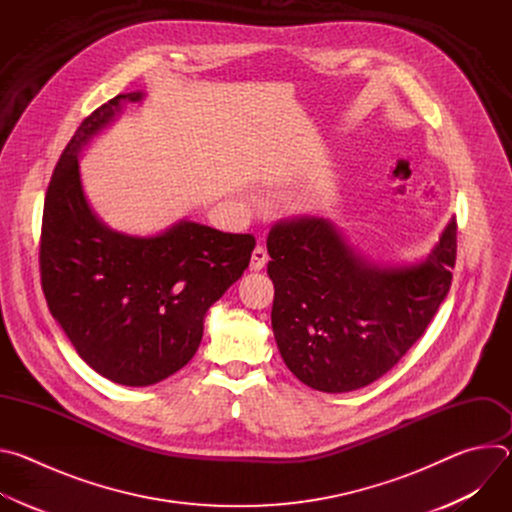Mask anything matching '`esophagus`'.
<instances>
[{
    "instance_id": "obj_1",
    "label": "esophagus",
    "mask_w": 512,
    "mask_h": 512,
    "mask_svg": "<svg viewBox=\"0 0 512 512\" xmlns=\"http://www.w3.org/2000/svg\"><path fill=\"white\" fill-rule=\"evenodd\" d=\"M267 261H269L267 251H265L261 245H257V247L253 249V253H251V265H249V267H251V271H261Z\"/></svg>"
}]
</instances>
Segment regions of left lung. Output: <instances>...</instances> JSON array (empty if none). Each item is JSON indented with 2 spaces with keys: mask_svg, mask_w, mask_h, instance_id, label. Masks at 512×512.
I'll list each match as a JSON object with an SVG mask.
<instances>
[{
  "mask_svg": "<svg viewBox=\"0 0 512 512\" xmlns=\"http://www.w3.org/2000/svg\"><path fill=\"white\" fill-rule=\"evenodd\" d=\"M456 223L425 261L379 267L316 216L273 225L267 237L273 334L287 369L324 393L367 387L421 338L448 296Z\"/></svg>",
  "mask_w": 512,
  "mask_h": 512,
  "instance_id": "left-lung-1",
  "label": "left lung"
}]
</instances>
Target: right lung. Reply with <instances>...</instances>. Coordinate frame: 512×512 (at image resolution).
I'll list each match as a JSON object with an SVG mask.
<instances>
[{"label":"right lung","instance_id":"obj_1","mask_svg":"<svg viewBox=\"0 0 512 512\" xmlns=\"http://www.w3.org/2000/svg\"><path fill=\"white\" fill-rule=\"evenodd\" d=\"M95 109L62 152L42 214L40 277L50 314L79 356L105 379L148 387L194 356L208 308L249 267L253 235H233L180 221L156 237L105 227L91 210L79 152L123 103Z\"/></svg>","mask_w":512,"mask_h":512}]
</instances>
